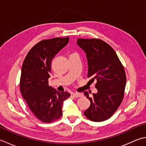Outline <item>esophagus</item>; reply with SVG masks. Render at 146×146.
<instances>
[{
    "instance_id": "1",
    "label": "esophagus",
    "mask_w": 146,
    "mask_h": 146,
    "mask_svg": "<svg viewBox=\"0 0 146 146\" xmlns=\"http://www.w3.org/2000/svg\"><path fill=\"white\" fill-rule=\"evenodd\" d=\"M71 95H72L73 96L75 97V98H80V97H82L83 96V94H81V93H71Z\"/></svg>"
}]
</instances>
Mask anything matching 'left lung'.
<instances>
[{
    "label": "left lung",
    "instance_id": "obj_1",
    "mask_svg": "<svg viewBox=\"0 0 146 146\" xmlns=\"http://www.w3.org/2000/svg\"><path fill=\"white\" fill-rule=\"evenodd\" d=\"M77 45L86 54L88 77L97 81L98 92L92 98L85 92L90 105L84 115L93 121L109 119L118 110L123 99L126 75L115 51L100 39H77Z\"/></svg>",
    "mask_w": 146,
    "mask_h": 146
}]
</instances>
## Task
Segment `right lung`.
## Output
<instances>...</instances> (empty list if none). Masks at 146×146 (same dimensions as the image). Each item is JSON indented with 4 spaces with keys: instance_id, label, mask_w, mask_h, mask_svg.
<instances>
[{
    "instance_id": "1",
    "label": "right lung",
    "mask_w": 146,
    "mask_h": 146,
    "mask_svg": "<svg viewBox=\"0 0 146 146\" xmlns=\"http://www.w3.org/2000/svg\"><path fill=\"white\" fill-rule=\"evenodd\" d=\"M69 37L44 40L31 48L23 63L20 90L30 110L40 120L50 123L62 115L63 102L70 96L48 86L51 62L68 44Z\"/></svg>"
}]
</instances>
